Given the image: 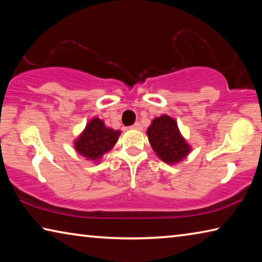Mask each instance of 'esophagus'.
<instances>
[{
  "label": "esophagus",
  "instance_id": "1",
  "mask_svg": "<svg viewBox=\"0 0 262 262\" xmlns=\"http://www.w3.org/2000/svg\"><path fill=\"white\" fill-rule=\"evenodd\" d=\"M132 128H133V129H136V130H142V125L140 122H135L134 125L132 126Z\"/></svg>",
  "mask_w": 262,
  "mask_h": 262
}]
</instances>
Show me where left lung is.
Instances as JSON below:
<instances>
[{"label":"left lung","instance_id":"8db88e82","mask_svg":"<svg viewBox=\"0 0 262 262\" xmlns=\"http://www.w3.org/2000/svg\"><path fill=\"white\" fill-rule=\"evenodd\" d=\"M147 135L154 151L167 164L183 161L190 151V147L181 136L176 120L168 115L154 119Z\"/></svg>","mask_w":262,"mask_h":262}]
</instances>
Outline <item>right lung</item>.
I'll list each match as a JSON object with an SVG mask.
<instances>
[{"instance_id": "1", "label": "right lung", "mask_w": 262, "mask_h": 262, "mask_svg": "<svg viewBox=\"0 0 262 262\" xmlns=\"http://www.w3.org/2000/svg\"><path fill=\"white\" fill-rule=\"evenodd\" d=\"M120 134V130L107 128L103 120L94 118L75 141V149L90 161H98L104 154L113 148Z\"/></svg>"}]
</instances>
